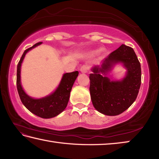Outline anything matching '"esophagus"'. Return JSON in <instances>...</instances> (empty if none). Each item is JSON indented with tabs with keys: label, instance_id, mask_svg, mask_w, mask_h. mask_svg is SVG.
<instances>
[{
	"label": "esophagus",
	"instance_id": "1",
	"mask_svg": "<svg viewBox=\"0 0 159 159\" xmlns=\"http://www.w3.org/2000/svg\"><path fill=\"white\" fill-rule=\"evenodd\" d=\"M88 69H89V67L86 65H83L81 67H80V71L82 72V73H87Z\"/></svg>",
	"mask_w": 159,
	"mask_h": 159
}]
</instances>
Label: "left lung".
Instances as JSON below:
<instances>
[{"instance_id": "left-lung-1", "label": "left lung", "mask_w": 159, "mask_h": 159, "mask_svg": "<svg viewBox=\"0 0 159 159\" xmlns=\"http://www.w3.org/2000/svg\"><path fill=\"white\" fill-rule=\"evenodd\" d=\"M122 62L127 68V75L121 82H112L102 76L113 64ZM90 74V93L93 104L102 114L116 116L128 109L138 97L141 85V66L134 50L122 44L112 52L101 66L93 68Z\"/></svg>"}]
</instances>
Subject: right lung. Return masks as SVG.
Masks as SVG:
<instances>
[{
    "label": "right lung",
    "mask_w": 159,
    "mask_h": 159,
    "mask_svg": "<svg viewBox=\"0 0 159 159\" xmlns=\"http://www.w3.org/2000/svg\"><path fill=\"white\" fill-rule=\"evenodd\" d=\"M41 43L42 42L38 43L24 52L17 64V88L21 101L26 109L38 116L43 118H50L56 116L65 109L68 104L72 86L79 75V71H76L71 73L64 74L60 85L58 86L57 90L50 95L39 99H33L29 97L25 93L21 85V64L25 57L26 53L29 50Z\"/></svg>",
    "instance_id": "right-lung-1"
}]
</instances>
